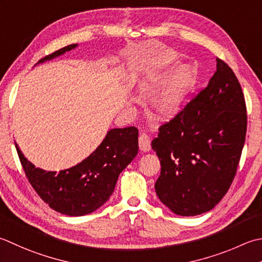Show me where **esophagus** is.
<instances>
[{"label":"esophagus","instance_id":"34e87169","mask_svg":"<svg viewBox=\"0 0 262 262\" xmlns=\"http://www.w3.org/2000/svg\"><path fill=\"white\" fill-rule=\"evenodd\" d=\"M138 146H140V150L142 152H148L151 148V141L150 137L146 134H142L138 137Z\"/></svg>","mask_w":262,"mask_h":262}]
</instances>
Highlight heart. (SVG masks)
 I'll return each instance as SVG.
<instances>
[{
    "mask_svg": "<svg viewBox=\"0 0 262 262\" xmlns=\"http://www.w3.org/2000/svg\"><path fill=\"white\" fill-rule=\"evenodd\" d=\"M173 61L172 54L160 55L157 59L155 66L157 68H163ZM150 74V69L145 71ZM195 81V71L191 68H182L169 78L165 85L157 92L153 99L155 109L162 116H172L181 109L184 100Z\"/></svg>",
    "mask_w": 262,
    "mask_h": 262,
    "instance_id": "heart-1",
    "label": "heart"
}]
</instances>
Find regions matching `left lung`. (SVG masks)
Wrapping results in <instances>:
<instances>
[{"mask_svg": "<svg viewBox=\"0 0 262 262\" xmlns=\"http://www.w3.org/2000/svg\"><path fill=\"white\" fill-rule=\"evenodd\" d=\"M247 122L242 87L217 58L208 86L160 126L152 141L161 165L155 185L160 201L183 217L216 207L236 173Z\"/></svg>", "mask_w": 262, "mask_h": 262, "instance_id": "1", "label": "left lung"}]
</instances>
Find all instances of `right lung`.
Wrapping results in <instances>:
<instances>
[{"mask_svg": "<svg viewBox=\"0 0 262 262\" xmlns=\"http://www.w3.org/2000/svg\"><path fill=\"white\" fill-rule=\"evenodd\" d=\"M71 44L40 59L38 63L52 60L77 48ZM18 156L30 185L55 211L67 216H84L95 211L114 193L119 173L138 152L136 127L114 128L85 160L60 171L36 168L15 144Z\"/></svg>", "mask_w": 262, "mask_h": 262, "instance_id": "add662e5", "label": "right lung"}]
</instances>
